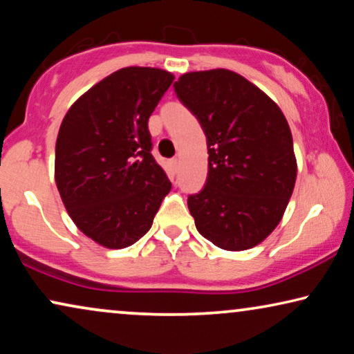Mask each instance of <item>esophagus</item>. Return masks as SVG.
<instances>
[{"mask_svg": "<svg viewBox=\"0 0 354 354\" xmlns=\"http://www.w3.org/2000/svg\"><path fill=\"white\" fill-rule=\"evenodd\" d=\"M171 166H172V171L174 172H177V169H178V159L177 158H174L172 161H171Z\"/></svg>", "mask_w": 354, "mask_h": 354, "instance_id": "1", "label": "esophagus"}]
</instances>
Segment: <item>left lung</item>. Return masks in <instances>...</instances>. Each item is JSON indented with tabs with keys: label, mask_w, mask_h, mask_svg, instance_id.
<instances>
[{
	"label": "left lung",
	"mask_w": 354,
	"mask_h": 354,
	"mask_svg": "<svg viewBox=\"0 0 354 354\" xmlns=\"http://www.w3.org/2000/svg\"><path fill=\"white\" fill-rule=\"evenodd\" d=\"M174 90L200 120L209 153L206 185L188 196L198 232L222 250L253 248L282 221L297 180L287 119L229 69L187 72Z\"/></svg>",
	"instance_id": "8db88e82"
}]
</instances>
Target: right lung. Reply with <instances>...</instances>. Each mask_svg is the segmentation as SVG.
<instances>
[{"mask_svg":"<svg viewBox=\"0 0 354 354\" xmlns=\"http://www.w3.org/2000/svg\"><path fill=\"white\" fill-rule=\"evenodd\" d=\"M174 82L158 67H124L71 106L56 140L55 180L71 219L104 248L151 229L172 183L151 156L148 119Z\"/></svg>","mask_w":354,"mask_h":354,"instance_id":"add662e5","label":"right lung"}]
</instances>
